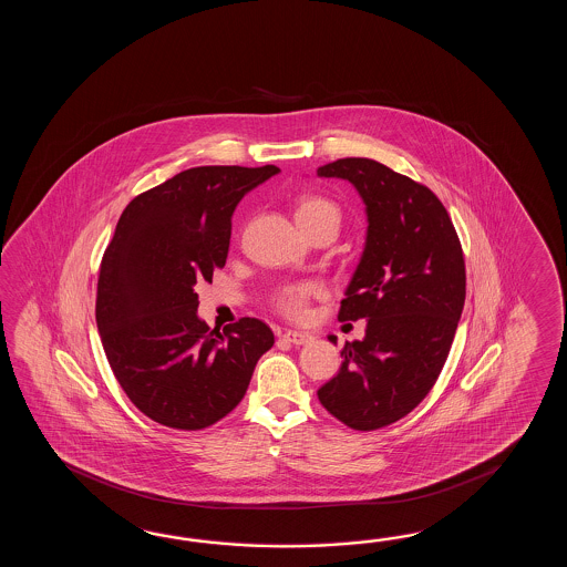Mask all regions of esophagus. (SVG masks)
<instances>
[{"mask_svg": "<svg viewBox=\"0 0 567 567\" xmlns=\"http://www.w3.org/2000/svg\"><path fill=\"white\" fill-rule=\"evenodd\" d=\"M284 340H288V342L296 344V347H301V344L312 342L313 337L310 332H301V330H286L284 332Z\"/></svg>", "mask_w": 567, "mask_h": 567, "instance_id": "esophagus-1", "label": "esophagus"}]
</instances>
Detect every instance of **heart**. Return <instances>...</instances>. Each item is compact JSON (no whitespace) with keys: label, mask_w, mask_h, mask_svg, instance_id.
<instances>
[{"label":"heart","mask_w":567,"mask_h":567,"mask_svg":"<svg viewBox=\"0 0 567 567\" xmlns=\"http://www.w3.org/2000/svg\"><path fill=\"white\" fill-rule=\"evenodd\" d=\"M318 217H332L340 225V213L337 206L332 205L326 198L318 196H303L296 206V218L298 223H306ZM313 293V286L300 284V286H289L284 288L276 298L279 310L289 316V318H303L308 312V300Z\"/></svg>","instance_id":"1"}]
</instances>
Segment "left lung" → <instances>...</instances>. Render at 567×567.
I'll list each match as a JSON object with an SVG mask.
<instances>
[{
	"instance_id": "8db88e82",
	"label": "left lung",
	"mask_w": 567,
	"mask_h": 567,
	"mask_svg": "<svg viewBox=\"0 0 567 567\" xmlns=\"http://www.w3.org/2000/svg\"><path fill=\"white\" fill-rule=\"evenodd\" d=\"M316 174L349 181L369 223L338 312L340 322L364 318V338L344 344L340 371L318 399L352 430L371 432L415 410L442 373L466 298L464 255L427 186L369 157L337 159Z\"/></svg>"
}]
</instances>
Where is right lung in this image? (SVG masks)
Returning <instances> with one entry per match:
<instances>
[{
  "instance_id": "obj_1",
  "label": "right lung",
  "mask_w": 567,
  "mask_h": 567,
  "mask_svg": "<svg viewBox=\"0 0 567 567\" xmlns=\"http://www.w3.org/2000/svg\"><path fill=\"white\" fill-rule=\"evenodd\" d=\"M276 166H200L135 196L105 249L96 328L121 389L150 420L203 430L239 405L271 328L241 318L210 330L198 318L196 281L229 255L230 218Z\"/></svg>"
}]
</instances>
